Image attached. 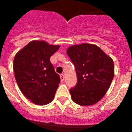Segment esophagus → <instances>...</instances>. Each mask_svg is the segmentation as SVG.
<instances>
[{
	"label": "esophagus",
	"mask_w": 132,
	"mask_h": 132,
	"mask_svg": "<svg viewBox=\"0 0 132 132\" xmlns=\"http://www.w3.org/2000/svg\"><path fill=\"white\" fill-rule=\"evenodd\" d=\"M60 78H61V81H63V80H64V76H63V74H61Z\"/></svg>",
	"instance_id": "34e87169"
}]
</instances>
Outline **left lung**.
Segmentation results:
<instances>
[{
	"label": "left lung",
	"mask_w": 132,
	"mask_h": 132,
	"mask_svg": "<svg viewBox=\"0 0 132 132\" xmlns=\"http://www.w3.org/2000/svg\"><path fill=\"white\" fill-rule=\"evenodd\" d=\"M66 52L77 75L76 85L70 89L73 101L81 106L94 105L110 86L114 74L113 60L91 44L73 45Z\"/></svg>",
	"instance_id": "1"
}]
</instances>
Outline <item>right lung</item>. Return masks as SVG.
Wrapping results in <instances>:
<instances>
[{"instance_id": "1", "label": "right lung", "mask_w": 132, "mask_h": 132, "mask_svg": "<svg viewBox=\"0 0 132 132\" xmlns=\"http://www.w3.org/2000/svg\"><path fill=\"white\" fill-rule=\"evenodd\" d=\"M44 41L34 40L16 54L13 70L16 82L27 99L36 105L52 102L60 83L50 57L59 49Z\"/></svg>"}]
</instances>
